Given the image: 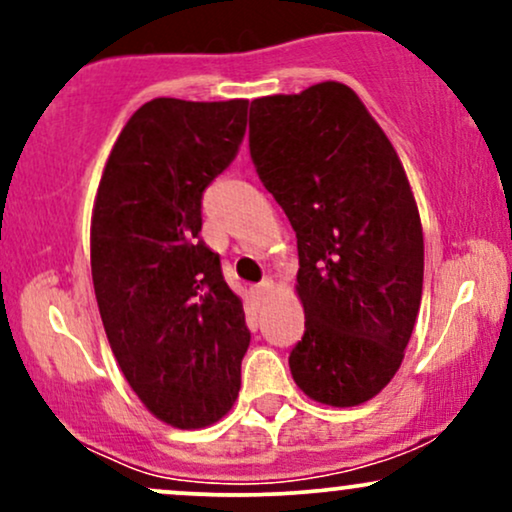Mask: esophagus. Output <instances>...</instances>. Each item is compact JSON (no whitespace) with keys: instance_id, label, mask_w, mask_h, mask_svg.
I'll use <instances>...</instances> for the list:
<instances>
[{"instance_id":"34e87169","label":"esophagus","mask_w":512,"mask_h":512,"mask_svg":"<svg viewBox=\"0 0 512 512\" xmlns=\"http://www.w3.org/2000/svg\"><path fill=\"white\" fill-rule=\"evenodd\" d=\"M272 289H274V281L272 279H262L260 284H257L252 291H255L257 298H264V296H269V293H272Z\"/></svg>"}]
</instances>
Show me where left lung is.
Masks as SVG:
<instances>
[{
	"mask_svg": "<svg viewBox=\"0 0 512 512\" xmlns=\"http://www.w3.org/2000/svg\"><path fill=\"white\" fill-rule=\"evenodd\" d=\"M250 156L298 238L310 399L356 407L402 366L424 289V231L395 146L346 84L250 103Z\"/></svg>",
	"mask_w": 512,
	"mask_h": 512,
	"instance_id": "1",
	"label": "left lung"
}]
</instances>
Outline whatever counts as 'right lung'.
<instances>
[{
	"label": "right lung",
	"mask_w": 512,
	"mask_h": 512,
	"mask_svg": "<svg viewBox=\"0 0 512 512\" xmlns=\"http://www.w3.org/2000/svg\"><path fill=\"white\" fill-rule=\"evenodd\" d=\"M248 101L154 98L122 127L91 216V274L110 349L156 419L204 428L236 402L243 301L202 231V192L238 154Z\"/></svg>",
	"instance_id": "right-lung-1"
}]
</instances>
